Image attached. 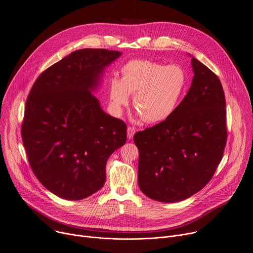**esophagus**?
Returning a JSON list of instances; mask_svg holds the SVG:
<instances>
[{"instance_id":"esophagus-1","label":"esophagus","mask_w":253,"mask_h":253,"mask_svg":"<svg viewBox=\"0 0 253 253\" xmlns=\"http://www.w3.org/2000/svg\"><path fill=\"white\" fill-rule=\"evenodd\" d=\"M135 132H136V129H135L133 126H129V127L127 128V136H128V139H132V138H133V136H134Z\"/></svg>"}]
</instances>
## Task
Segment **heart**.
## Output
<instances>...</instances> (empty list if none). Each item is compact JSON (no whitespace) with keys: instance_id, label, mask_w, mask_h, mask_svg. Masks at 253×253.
<instances>
[{"instance_id":"1","label":"heart","mask_w":253,"mask_h":253,"mask_svg":"<svg viewBox=\"0 0 253 253\" xmlns=\"http://www.w3.org/2000/svg\"><path fill=\"white\" fill-rule=\"evenodd\" d=\"M121 80L109 83V97L116 111L134 95L133 106L147 123L167 120L175 111L188 83L187 73L179 65L152 60L132 59L121 68Z\"/></svg>"}]
</instances>
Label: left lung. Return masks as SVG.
<instances>
[{"mask_svg": "<svg viewBox=\"0 0 253 253\" xmlns=\"http://www.w3.org/2000/svg\"><path fill=\"white\" fill-rule=\"evenodd\" d=\"M192 65V85L171 116L134 135L139 188L158 202H179L201 191L213 177L226 146L222 84L195 57Z\"/></svg>", "mask_w": 253, "mask_h": 253, "instance_id": "8db88e82", "label": "left lung"}]
</instances>
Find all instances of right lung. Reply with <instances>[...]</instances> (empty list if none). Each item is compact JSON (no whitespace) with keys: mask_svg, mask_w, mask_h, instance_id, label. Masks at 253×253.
I'll return each instance as SVG.
<instances>
[{"mask_svg":"<svg viewBox=\"0 0 253 253\" xmlns=\"http://www.w3.org/2000/svg\"><path fill=\"white\" fill-rule=\"evenodd\" d=\"M120 51L84 48L68 54L36 79L21 135L32 171L65 200H82L105 183L109 156L127 139L124 121L106 114L90 93Z\"/></svg>","mask_w":253,"mask_h":253,"instance_id":"1","label":"right lung"}]
</instances>
